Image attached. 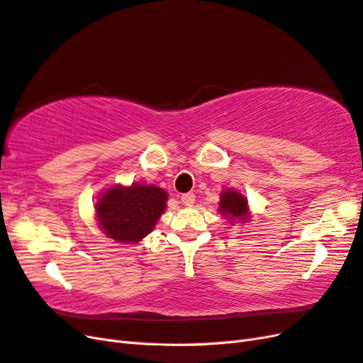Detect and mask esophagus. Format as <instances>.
I'll return each mask as SVG.
<instances>
[{
	"mask_svg": "<svg viewBox=\"0 0 363 363\" xmlns=\"http://www.w3.org/2000/svg\"><path fill=\"white\" fill-rule=\"evenodd\" d=\"M195 201V195L194 192H186L182 195V203L186 206H192Z\"/></svg>",
	"mask_w": 363,
	"mask_h": 363,
	"instance_id": "obj_1",
	"label": "esophagus"
}]
</instances>
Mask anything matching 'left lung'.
<instances>
[{
	"label": "left lung",
	"mask_w": 363,
	"mask_h": 363,
	"mask_svg": "<svg viewBox=\"0 0 363 363\" xmlns=\"http://www.w3.org/2000/svg\"><path fill=\"white\" fill-rule=\"evenodd\" d=\"M220 209L218 212L223 215L224 218H229L230 223L240 221L246 223L250 215H249V203L244 195H241L238 191L235 189H224L220 197Z\"/></svg>",
	"instance_id": "left-lung-1"
}]
</instances>
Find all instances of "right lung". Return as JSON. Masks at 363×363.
I'll use <instances>...</instances> for the list:
<instances>
[{"instance_id": "obj_1", "label": "right lung", "mask_w": 363, "mask_h": 363, "mask_svg": "<svg viewBox=\"0 0 363 363\" xmlns=\"http://www.w3.org/2000/svg\"><path fill=\"white\" fill-rule=\"evenodd\" d=\"M166 200L168 192L154 184H114L94 204L97 224L108 238L137 244L154 229Z\"/></svg>"}]
</instances>
